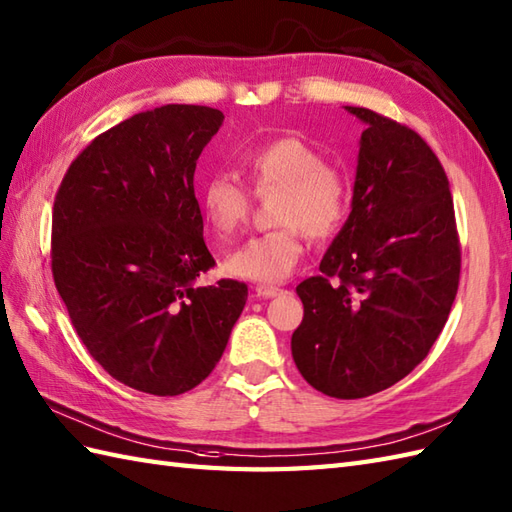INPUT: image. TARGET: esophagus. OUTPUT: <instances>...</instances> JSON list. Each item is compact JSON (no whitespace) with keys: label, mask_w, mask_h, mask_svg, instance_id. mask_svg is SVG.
<instances>
[{"label":"esophagus","mask_w":512,"mask_h":512,"mask_svg":"<svg viewBox=\"0 0 512 512\" xmlns=\"http://www.w3.org/2000/svg\"><path fill=\"white\" fill-rule=\"evenodd\" d=\"M255 292L257 296H261V299H275V296H279L283 290L277 288V285H257Z\"/></svg>","instance_id":"obj_1"}]
</instances>
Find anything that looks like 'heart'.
Segmentation results:
<instances>
[{
    "instance_id": "1",
    "label": "heart",
    "mask_w": 512,
    "mask_h": 512,
    "mask_svg": "<svg viewBox=\"0 0 512 512\" xmlns=\"http://www.w3.org/2000/svg\"><path fill=\"white\" fill-rule=\"evenodd\" d=\"M242 168L257 194L279 189L272 222L279 229L251 237L224 259L231 277L261 285L281 283L299 266L305 235L327 240L349 211V181L323 152L301 137H277L251 150ZM200 209L211 231L229 237L242 227L251 194L233 174L216 172L200 185Z\"/></svg>"
}]
</instances>
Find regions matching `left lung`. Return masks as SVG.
Instances as JSON below:
<instances>
[{
    "label": "left lung",
    "mask_w": 512,
    "mask_h": 512,
    "mask_svg": "<svg viewBox=\"0 0 512 512\" xmlns=\"http://www.w3.org/2000/svg\"><path fill=\"white\" fill-rule=\"evenodd\" d=\"M344 109L366 124L351 213L320 261L323 275L296 285L303 323L292 358L316 390L360 399L397 384L430 353L458 292L460 244L432 148L375 111Z\"/></svg>",
    "instance_id": "obj_1"
}]
</instances>
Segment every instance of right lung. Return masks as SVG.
I'll return each instance as SVG.
<instances>
[{
  "label": "right lung",
  "instance_id": "obj_1",
  "mask_svg": "<svg viewBox=\"0 0 512 512\" xmlns=\"http://www.w3.org/2000/svg\"><path fill=\"white\" fill-rule=\"evenodd\" d=\"M222 122L196 104L128 117L78 154L54 200L52 275L71 325L106 373L150 395L198 386L246 305V283H196L216 261L194 172Z\"/></svg>",
  "mask_w": 512,
  "mask_h": 512
}]
</instances>
